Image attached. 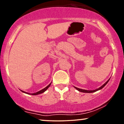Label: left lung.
I'll list each match as a JSON object with an SVG mask.
<instances>
[{
	"label": "left lung",
	"mask_w": 124,
	"mask_h": 124,
	"mask_svg": "<svg viewBox=\"0 0 124 124\" xmlns=\"http://www.w3.org/2000/svg\"><path fill=\"white\" fill-rule=\"evenodd\" d=\"M109 79H110V78H109V79H108V80L107 81V82H106V83H105V84H103L102 86H101V87L98 88V89H95V90H84V89H79V88L76 87H75V86H74V88H75L76 89H77L78 91H80V92H82V93H94V92H96V91H98V90H101V89H103V88L104 87V86L106 85L107 84V83L108 82V81H109Z\"/></svg>",
	"instance_id": "left-lung-1"
}]
</instances>
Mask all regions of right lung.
I'll return each instance as SVG.
<instances>
[{
  "instance_id": "obj_1",
  "label": "right lung",
  "mask_w": 124,
  "mask_h": 124,
  "mask_svg": "<svg viewBox=\"0 0 124 124\" xmlns=\"http://www.w3.org/2000/svg\"><path fill=\"white\" fill-rule=\"evenodd\" d=\"M51 84V82L50 84H49L48 86H46V87L45 88H44V89H42V90H41L39 91H38V92H37V93H31V94H30V93H26V92H25V91H22V90H21V91L22 92H23V93H25V94H30V95H37L40 94H42V93H43L45 92V91H46L48 89V87H50V86Z\"/></svg>"
}]
</instances>
